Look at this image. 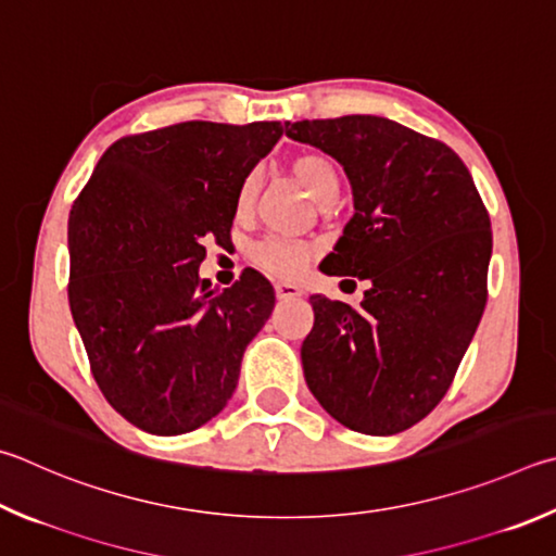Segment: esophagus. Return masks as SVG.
Here are the masks:
<instances>
[{"label": "esophagus", "instance_id": "esophagus-1", "mask_svg": "<svg viewBox=\"0 0 556 556\" xmlns=\"http://www.w3.org/2000/svg\"><path fill=\"white\" fill-rule=\"evenodd\" d=\"M275 291H277V299H296L304 294V291H301L296 285H289V281H277Z\"/></svg>", "mask_w": 556, "mask_h": 556}]
</instances>
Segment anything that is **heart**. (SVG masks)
Instances as JSON below:
<instances>
[{"mask_svg": "<svg viewBox=\"0 0 556 556\" xmlns=\"http://www.w3.org/2000/svg\"><path fill=\"white\" fill-rule=\"evenodd\" d=\"M291 173L304 181L308 194L316 199L320 206H330L332 201L340 197V187H342L340 169L336 165V160L326 153H320V150H306V153H299L294 160H291ZM260 181H262L260 169H250V173L243 177V181H240L238 194H236L238 218H245L252 211V206H255V199L260 194ZM250 255L260 267L269 269L271 275L291 279V277H299L301 271L306 269L308 260L313 255V248L308 243H301V240L269 236L252 245Z\"/></svg>", "mask_w": 556, "mask_h": 556, "instance_id": "obj_1", "label": "heart"}]
</instances>
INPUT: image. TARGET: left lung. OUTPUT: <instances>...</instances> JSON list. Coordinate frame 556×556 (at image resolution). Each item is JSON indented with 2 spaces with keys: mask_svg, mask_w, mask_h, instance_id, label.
<instances>
[{
  "mask_svg": "<svg viewBox=\"0 0 556 556\" xmlns=\"http://www.w3.org/2000/svg\"><path fill=\"white\" fill-rule=\"evenodd\" d=\"M345 167L355 197L326 275L367 279L355 308L311 296L304 377L332 418L396 435L445 399L486 306L491 220L462 157L381 116L287 121Z\"/></svg>",
  "mask_w": 556,
  "mask_h": 556,
  "instance_id": "1",
  "label": "left lung"
}]
</instances>
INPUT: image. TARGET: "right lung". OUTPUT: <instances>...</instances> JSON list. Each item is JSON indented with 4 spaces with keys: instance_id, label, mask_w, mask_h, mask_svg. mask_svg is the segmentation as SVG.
I'll list each match as a JSON object with an SVG mask.
<instances>
[{
    "instance_id": "right-lung-1",
    "label": "right lung",
    "mask_w": 556,
    "mask_h": 556,
    "mask_svg": "<svg viewBox=\"0 0 556 556\" xmlns=\"http://www.w3.org/2000/svg\"><path fill=\"white\" fill-rule=\"evenodd\" d=\"M285 134L279 121H214L124 136L99 157L67 224V299L111 408L181 435L233 396L248 342L275 308L255 269L214 294L199 265L224 243L243 177Z\"/></svg>"
}]
</instances>
